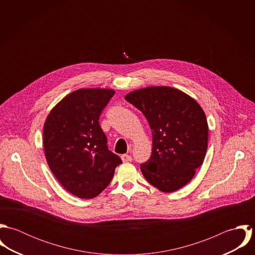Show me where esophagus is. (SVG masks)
I'll list each match as a JSON object with an SVG mask.
<instances>
[{
    "instance_id": "obj_1",
    "label": "esophagus",
    "mask_w": 255,
    "mask_h": 255,
    "mask_svg": "<svg viewBox=\"0 0 255 255\" xmlns=\"http://www.w3.org/2000/svg\"><path fill=\"white\" fill-rule=\"evenodd\" d=\"M122 160H123V162H131L132 157L128 154H124V155H122Z\"/></svg>"
}]
</instances>
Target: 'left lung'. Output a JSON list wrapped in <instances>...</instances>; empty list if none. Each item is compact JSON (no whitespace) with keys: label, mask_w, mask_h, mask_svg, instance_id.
Listing matches in <instances>:
<instances>
[{"label":"left lung","mask_w":255,"mask_h":255,"mask_svg":"<svg viewBox=\"0 0 255 255\" xmlns=\"http://www.w3.org/2000/svg\"><path fill=\"white\" fill-rule=\"evenodd\" d=\"M125 99L140 110L152 131V154L141 164L147 182L173 192L194 177L204 160L208 124L204 111L190 96L170 86H150Z\"/></svg>","instance_id":"left-lung-1"}]
</instances>
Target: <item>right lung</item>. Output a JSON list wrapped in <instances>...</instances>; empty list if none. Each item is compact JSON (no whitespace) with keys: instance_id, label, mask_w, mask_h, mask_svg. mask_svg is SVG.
<instances>
[{"instance_id":"obj_1","label":"right lung","mask_w":255,"mask_h":255,"mask_svg":"<svg viewBox=\"0 0 255 255\" xmlns=\"http://www.w3.org/2000/svg\"><path fill=\"white\" fill-rule=\"evenodd\" d=\"M113 89L83 88L63 98L48 115L43 128L47 163L73 195L90 199L109 184L121 158L110 151L99 117Z\"/></svg>"}]
</instances>
